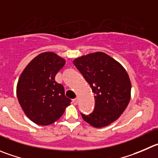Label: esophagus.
Returning a JSON list of instances; mask_svg holds the SVG:
<instances>
[{
    "mask_svg": "<svg viewBox=\"0 0 158 158\" xmlns=\"http://www.w3.org/2000/svg\"><path fill=\"white\" fill-rule=\"evenodd\" d=\"M72 102H73V104L77 105V102H78V98H76L73 99V100H72Z\"/></svg>",
    "mask_w": 158,
    "mask_h": 158,
    "instance_id": "34e87169",
    "label": "esophagus"
}]
</instances>
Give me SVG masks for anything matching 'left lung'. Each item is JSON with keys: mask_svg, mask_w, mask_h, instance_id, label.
<instances>
[{"mask_svg": "<svg viewBox=\"0 0 158 158\" xmlns=\"http://www.w3.org/2000/svg\"><path fill=\"white\" fill-rule=\"evenodd\" d=\"M73 64L94 93V109L91 113H81L94 127H106L125 111L130 100L131 83L123 66L107 54L94 52L77 58Z\"/></svg>", "mask_w": 158, "mask_h": 158, "instance_id": "obj_1", "label": "left lung"}]
</instances>
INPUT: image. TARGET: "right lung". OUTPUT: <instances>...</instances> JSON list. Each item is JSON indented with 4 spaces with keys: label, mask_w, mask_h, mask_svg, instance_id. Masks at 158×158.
<instances>
[{
    "label": "right lung",
    "mask_w": 158,
    "mask_h": 158,
    "mask_svg": "<svg viewBox=\"0 0 158 158\" xmlns=\"http://www.w3.org/2000/svg\"><path fill=\"white\" fill-rule=\"evenodd\" d=\"M65 60L56 53L40 54L28 64L19 77L17 97L25 115L38 125L48 126L59 119L70 106L64 88L55 81Z\"/></svg>",
    "instance_id": "1"
}]
</instances>
